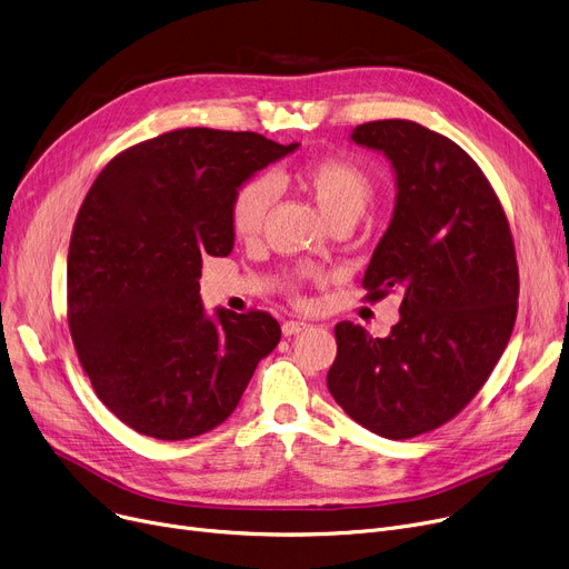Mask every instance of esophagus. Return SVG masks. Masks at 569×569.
I'll return each instance as SVG.
<instances>
[{
    "label": "esophagus",
    "instance_id": "obj_1",
    "mask_svg": "<svg viewBox=\"0 0 569 569\" xmlns=\"http://www.w3.org/2000/svg\"><path fill=\"white\" fill-rule=\"evenodd\" d=\"M307 327H309V325H307V322H300V320H286V322L281 325V330H283L286 337H295V335L305 332Z\"/></svg>",
    "mask_w": 569,
    "mask_h": 569
}]
</instances>
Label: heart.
I'll return each instance as SVG.
<instances>
[{
  "label": "heart",
  "mask_w": 569,
  "mask_h": 569,
  "mask_svg": "<svg viewBox=\"0 0 569 569\" xmlns=\"http://www.w3.org/2000/svg\"><path fill=\"white\" fill-rule=\"evenodd\" d=\"M272 177L277 184H295L300 189L332 226L355 223L373 196L369 172L343 157L318 159L295 170H277ZM272 202L274 187L264 174L247 179L230 200V228L234 237H256L264 226Z\"/></svg>",
  "instance_id": "heart-1"
}]
</instances>
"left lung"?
Segmentation results:
<instances>
[{
	"mask_svg": "<svg viewBox=\"0 0 569 569\" xmlns=\"http://www.w3.org/2000/svg\"><path fill=\"white\" fill-rule=\"evenodd\" d=\"M390 161L395 214L365 272L369 300L399 290L385 339L339 322L327 387L365 429L406 440L445 425L477 395L512 337L519 267L485 172L459 144L408 119L352 129Z\"/></svg>",
	"mask_w": 569,
	"mask_h": 569,
	"instance_id": "8db88e82",
	"label": "left lung"
}]
</instances>
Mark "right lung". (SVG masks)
<instances>
[{
    "label": "right lung",
    "mask_w": 569,
    "mask_h": 569,
    "mask_svg": "<svg viewBox=\"0 0 569 569\" xmlns=\"http://www.w3.org/2000/svg\"><path fill=\"white\" fill-rule=\"evenodd\" d=\"M251 131L179 129L114 157L69 247V327L97 397L142 436L187 440L223 425L281 341L264 313L200 300L202 258L234 247L230 200L292 154Z\"/></svg>",
    "instance_id": "obj_1"
}]
</instances>
